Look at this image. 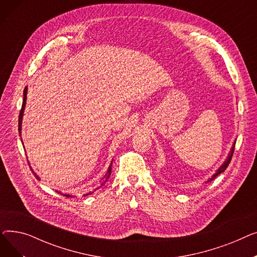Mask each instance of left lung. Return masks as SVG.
<instances>
[{
	"mask_svg": "<svg viewBox=\"0 0 257 257\" xmlns=\"http://www.w3.org/2000/svg\"><path fill=\"white\" fill-rule=\"evenodd\" d=\"M234 147H235V142L233 143V146H232V148H231V150H230V152H229V154H228V157L226 158V160L224 161V164L217 170V172H215L213 175H212V177L208 180V181H211V180H213L215 177L218 176V175H220L221 173H223L226 169H227V167L229 166V164H230V161H231V158H232V155H233V152H234Z\"/></svg>",
	"mask_w": 257,
	"mask_h": 257,
	"instance_id": "1",
	"label": "left lung"
}]
</instances>
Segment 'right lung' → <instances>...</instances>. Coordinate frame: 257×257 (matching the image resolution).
<instances>
[{
    "label": "right lung",
    "instance_id": "1",
    "mask_svg": "<svg viewBox=\"0 0 257 257\" xmlns=\"http://www.w3.org/2000/svg\"><path fill=\"white\" fill-rule=\"evenodd\" d=\"M27 86L25 87V89H24V100H23V105H22V109H21V111H20V116H19V132H20V134H21V130H22V120H23V114H24V110H25V106H26V100H27ZM111 166H112V161H111V164H110V166H109V168H108V171H107V174L105 175V177H104V179L101 181V183L98 185V186H96L93 188L92 191H90L89 193H87L86 195H84V196H87V195H90V194H92L93 192H96L97 190H99L100 187H102L104 184H105V182L108 180V178H109V176H110V174H111ZM31 169V168H30ZM31 171H32V173H33V175L34 176L36 177V179H38L39 180V177L37 176L36 175V173L35 172H33V170L31 169ZM63 196H65V197H73L72 195H63Z\"/></svg>",
    "mask_w": 257,
    "mask_h": 257
}]
</instances>
